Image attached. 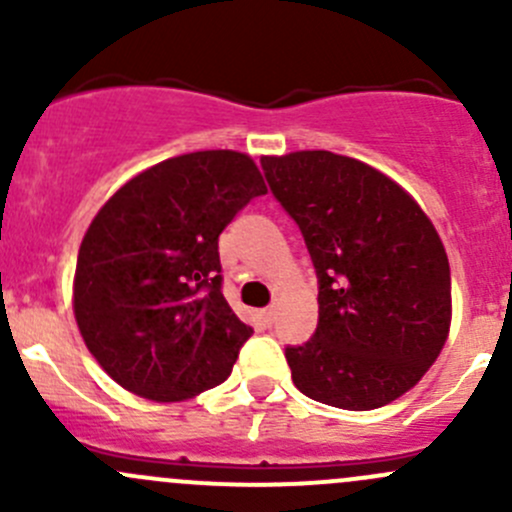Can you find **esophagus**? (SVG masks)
<instances>
[{
    "mask_svg": "<svg viewBox=\"0 0 512 512\" xmlns=\"http://www.w3.org/2000/svg\"><path fill=\"white\" fill-rule=\"evenodd\" d=\"M262 319H265L267 324H275V319H277V307H267L265 312H262Z\"/></svg>",
    "mask_w": 512,
    "mask_h": 512,
    "instance_id": "1",
    "label": "esophagus"
}]
</instances>
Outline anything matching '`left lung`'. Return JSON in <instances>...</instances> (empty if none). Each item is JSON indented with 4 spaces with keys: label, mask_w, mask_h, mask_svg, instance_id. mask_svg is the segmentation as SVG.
Masks as SVG:
<instances>
[{
    "label": "left lung",
    "mask_w": 512,
    "mask_h": 512,
    "mask_svg": "<svg viewBox=\"0 0 512 512\" xmlns=\"http://www.w3.org/2000/svg\"><path fill=\"white\" fill-rule=\"evenodd\" d=\"M319 277V324L287 347L304 396L371 411L414 389L451 332V267L421 205L369 163L332 151L262 158Z\"/></svg>",
    "instance_id": "obj_1"
}]
</instances>
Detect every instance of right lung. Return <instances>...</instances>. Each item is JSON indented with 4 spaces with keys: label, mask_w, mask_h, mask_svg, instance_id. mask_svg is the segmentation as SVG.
Instances as JSON below:
<instances>
[{
    "label": "right lung",
    "mask_w": 512,
    "mask_h": 512,
    "mask_svg": "<svg viewBox=\"0 0 512 512\" xmlns=\"http://www.w3.org/2000/svg\"><path fill=\"white\" fill-rule=\"evenodd\" d=\"M267 185L247 153L195 151L141 170L91 220L71 304L86 349L141 399H193L230 376L252 329L227 304L218 237Z\"/></svg>",
    "instance_id": "obj_1"
}]
</instances>
